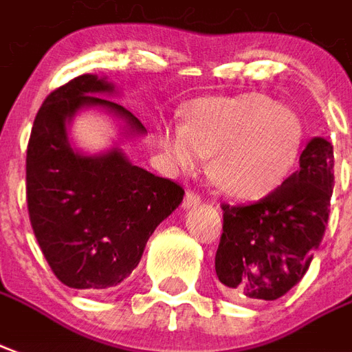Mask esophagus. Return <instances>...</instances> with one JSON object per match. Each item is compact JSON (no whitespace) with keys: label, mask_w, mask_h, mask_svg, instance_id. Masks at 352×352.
<instances>
[{"label":"esophagus","mask_w":352,"mask_h":352,"mask_svg":"<svg viewBox=\"0 0 352 352\" xmlns=\"http://www.w3.org/2000/svg\"><path fill=\"white\" fill-rule=\"evenodd\" d=\"M201 203V196L197 194L196 190H186V194H184V201L183 207L184 209H192V207H196Z\"/></svg>","instance_id":"1"}]
</instances>
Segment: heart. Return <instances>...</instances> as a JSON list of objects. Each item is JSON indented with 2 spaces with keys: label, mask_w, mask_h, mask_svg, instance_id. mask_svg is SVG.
<instances>
[{
  "label": "heart",
  "mask_w": 352,
  "mask_h": 352,
  "mask_svg": "<svg viewBox=\"0 0 352 352\" xmlns=\"http://www.w3.org/2000/svg\"><path fill=\"white\" fill-rule=\"evenodd\" d=\"M169 162L192 171L212 156V183L236 199H259L285 181L302 145L295 111L259 93L199 98L186 108V124L166 123Z\"/></svg>",
  "instance_id": "b5f03b06"
}]
</instances>
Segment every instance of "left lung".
Returning <instances> with one entry per match:
<instances>
[{
    "instance_id": "8db88e82",
    "label": "left lung",
    "mask_w": 352,
    "mask_h": 352,
    "mask_svg": "<svg viewBox=\"0 0 352 352\" xmlns=\"http://www.w3.org/2000/svg\"><path fill=\"white\" fill-rule=\"evenodd\" d=\"M334 149L314 138L300 168L250 205L222 203L223 226L214 269L223 293L242 300H276L306 274L329 223Z\"/></svg>"
}]
</instances>
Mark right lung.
<instances>
[{
  "label": "right lung",
  "instance_id": "1",
  "mask_svg": "<svg viewBox=\"0 0 352 352\" xmlns=\"http://www.w3.org/2000/svg\"><path fill=\"white\" fill-rule=\"evenodd\" d=\"M93 74L70 80L46 96L25 156V199L33 233L52 272L72 289L106 291L136 269L156 226L183 201L184 188L130 164L119 151L82 156L67 142L65 123L82 106H104L142 121L93 93H110Z\"/></svg>",
  "mask_w": 352,
  "mask_h": 352
}]
</instances>
